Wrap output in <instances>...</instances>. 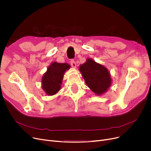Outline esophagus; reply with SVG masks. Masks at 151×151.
Segmentation results:
<instances>
[{
    "label": "esophagus",
    "mask_w": 151,
    "mask_h": 151,
    "mask_svg": "<svg viewBox=\"0 0 151 151\" xmlns=\"http://www.w3.org/2000/svg\"><path fill=\"white\" fill-rule=\"evenodd\" d=\"M70 63H71V65L72 66L73 68H76V62L75 61V60L71 59V60H70Z\"/></svg>",
    "instance_id": "esophagus-1"
}]
</instances>
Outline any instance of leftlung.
<instances>
[{
    "mask_svg": "<svg viewBox=\"0 0 151 151\" xmlns=\"http://www.w3.org/2000/svg\"><path fill=\"white\" fill-rule=\"evenodd\" d=\"M80 70L86 84L99 96L104 93L111 84L108 69L91 59L81 65Z\"/></svg>",
    "mask_w": 151,
    "mask_h": 151,
    "instance_id": "1",
    "label": "left lung"
}]
</instances>
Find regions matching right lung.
I'll return each instance as SVG.
<instances>
[{"label": "right lung", "mask_w": 151, "mask_h": 151, "mask_svg": "<svg viewBox=\"0 0 151 151\" xmlns=\"http://www.w3.org/2000/svg\"><path fill=\"white\" fill-rule=\"evenodd\" d=\"M70 67V65L67 63L54 62L47 68L42 80L43 89L47 95L53 96L60 89L63 74Z\"/></svg>", "instance_id": "right-lung-1"}]
</instances>
